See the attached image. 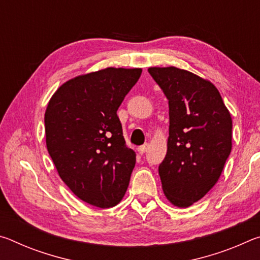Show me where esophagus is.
Instances as JSON below:
<instances>
[{
  "mask_svg": "<svg viewBox=\"0 0 260 260\" xmlns=\"http://www.w3.org/2000/svg\"><path fill=\"white\" fill-rule=\"evenodd\" d=\"M148 148H149V144H148V143H144V144H142V146L139 147L138 150H139V152L141 153V155H143L144 152H147Z\"/></svg>",
  "mask_w": 260,
  "mask_h": 260,
  "instance_id": "1",
  "label": "esophagus"
}]
</instances>
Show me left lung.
Listing matches in <instances>:
<instances>
[{"mask_svg": "<svg viewBox=\"0 0 260 260\" xmlns=\"http://www.w3.org/2000/svg\"><path fill=\"white\" fill-rule=\"evenodd\" d=\"M169 100L167 152L159 167L161 187L171 203L188 208L220 178L232 151V118L212 83L174 67L150 68Z\"/></svg>", "mask_w": 260, "mask_h": 260, "instance_id": "obj_1", "label": "left lung"}]
</instances>
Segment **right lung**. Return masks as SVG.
I'll use <instances>...</instances> for the list:
<instances>
[{"label":"right lung","mask_w":260,"mask_h":260,"mask_svg":"<svg viewBox=\"0 0 260 260\" xmlns=\"http://www.w3.org/2000/svg\"><path fill=\"white\" fill-rule=\"evenodd\" d=\"M141 69L108 68L71 79L46 110V143L60 179L88 204L108 209L124 197L135 166L117 110Z\"/></svg>","instance_id":"obj_1"}]
</instances>
